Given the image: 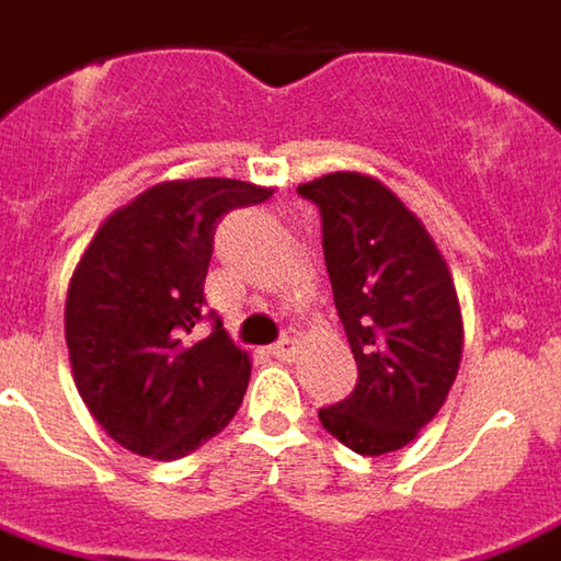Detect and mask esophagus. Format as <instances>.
Wrapping results in <instances>:
<instances>
[{
    "instance_id": "esophagus-1",
    "label": "esophagus",
    "mask_w": 561,
    "mask_h": 561,
    "mask_svg": "<svg viewBox=\"0 0 561 561\" xmlns=\"http://www.w3.org/2000/svg\"><path fill=\"white\" fill-rule=\"evenodd\" d=\"M295 351H298V341L295 339H282L270 347V354H273L276 359H291L295 357Z\"/></svg>"
}]
</instances>
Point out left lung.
<instances>
[{
  "label": "left lung",
  "instance_id": "1",
  "mask_svg": "<svg viewBox=\"0 0 561 561\" xmlns=\"http://www.w3.org/2000/svg\"><path fill=\"white\" fill-rule=\"evenodd\" d=\"M298 192L319 207L332 279L357 388L319 422L354 454L407 447L454 388L462 359V313L435 239L385 183L325 173Z\"/></svg>",
  "mask_w": 561,
  "mask_h": 561
}]
</instances>
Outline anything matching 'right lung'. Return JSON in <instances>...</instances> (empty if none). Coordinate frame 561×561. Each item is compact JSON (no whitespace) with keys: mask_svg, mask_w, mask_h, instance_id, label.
I'll list each match as a JSON object with an SVG mask.
<instances>
[{"mask_svg":"<svg viewBox=\"0 0 561 561\" xmlns=\"http://www.w3.org/2000/svg\"><path fill=\"white\" fill-rule=\"evenodd\" d=\"M273 188L242 180H170L114 210L80 257L65 339L77 391L121 447L180 459L242 407L251 357L204 310L217 222ZM210 318V333L197 322Z\"/></svg>","mask_w":561,"mask_h":561,"instance_id":"obj_1","label":"right lung"}]
</instances>
